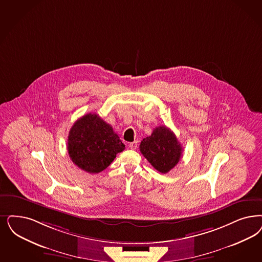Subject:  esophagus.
<instances>
[{
    "label": "esophagus",
    "mask_w": 262,
    "mask_h": 262,
    "mask_svg": "<svg viewBox=\"0 0 262 262\" xmlns=\"http://www.w3.org/2000/svg\"><path fill=\"white\" fill-rule=\"evenodd\" d=\"M128 147L130 148V149H133V150H135L137 148V141H134V142H130L129 144H128Z\"/></svg>",
    "instance_id": "1"
}]
</instances>
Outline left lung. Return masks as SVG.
<instances>
[{
  "mask_svg": "<svg viewBox=\"0 0 262 262\" xmlns=\"http://www.w3.org/2000/svg\"><path fill=\"white\" fill-rule=\"evenodd\" d=\"M140 152L158 171L167 173L179 163L182 146L170 128L160 126L154 128L150 136L143 138Z\"/></svg>",
  "mask_w": 262,
  "mask_h": 262,
  "instance_id": "1",
  "label": "left lung"
}]
</instances>
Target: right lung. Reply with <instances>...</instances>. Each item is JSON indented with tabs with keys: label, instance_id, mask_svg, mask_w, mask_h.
Wrapping results in <instances>:
<instances>
[{
	"label": "right lung",
	"instance_id": "add662e5",
	"mask_svg": "<svg viewBox=\"0 0 262 262\" xmlns=\"http://www.w3.org/2000/svg\"><path fill=\"white\" fill-rule=\"evenodd\" d=\"M125 150L112 126L99 115L88 113L72 126L68 151L72 163L88 173H99L108 167L116 155Z\"/></svg>",
	"mask_w": 262,
	"mask_h": 262
}]
</instances>
